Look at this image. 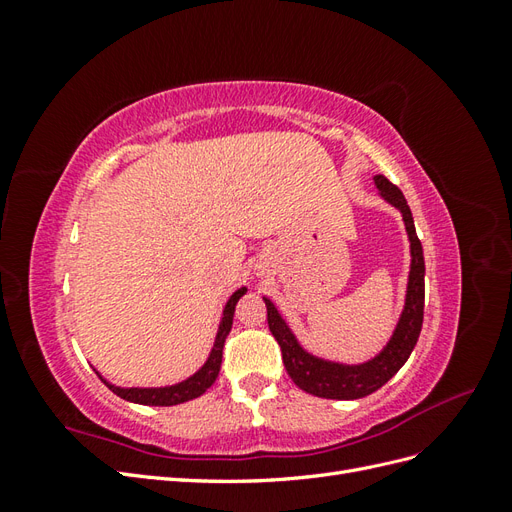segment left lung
Masks as SVG:
<instances>
[{"label": "left lung", "instance_id": "1", "mask_svg": "<svg viewBox=\"0 0 512 512\" xmlns=\"http://www.w3.org/2000/svg\"><path fill=\"white\" fill-rule=\"evenodd\" d=\"M374 183L378 188V196L401 213V220H404L406 235L410 241V273L404 309H401L393 335L382 346V350L363 363L322 359V356L312 354L301 346L297 335L290 329V324L280 314V309L275 307L269 297H262L267 303L269 329L282 348L284 367L292 382L309 395L324 399H361L371 395L404 367L418 342V335H421L425 307L423 245L416 237L412 211L401 190L384 175H374Z\"/></svg>", "mask_w": 512, "mask_h": 512}]
</instances>
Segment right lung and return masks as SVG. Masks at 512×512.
I'll use <instances>...</instances> for the list:
<instances>
[{"instance_id": "add662e5", "label": "right lung", "mask_w": 512, "mask_h": 512, "mask_svg": "<svg viewBox=\"0 0 512 512\" xmlns=\"http://www.w3.org/2000/svg\"><path fill=\"white\" fill-rule=\"evenodd\" d=\"M245 292H247V288L241 286L239 290H235L228 297V301L222 309L218 333H215V339H213V348L207 356V361L200 365L192 376H188L177 384H166V386H117L113 382H108L96 369L98 378L121 399L132 401V404H141V406H177V404H183V401L200 397L207 389H211V384L220 374L224 342L232 329V316H235L237 301L243 297Z\"/></svg>"}]
</instances>
